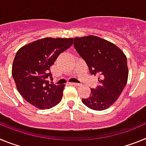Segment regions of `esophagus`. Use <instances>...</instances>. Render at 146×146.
Instances as JSON below:
<instances>
[{
	"label": "esophagus",
	"instance_id": "34e87169",
	"mask_svg": "<svg viewBox=\"0 0 146 146\" xmlns=\"http://www.w3.org/2000/svg\"><path fill=\"white\" fill-rule=\"evenodd\" d=\"M71 84L73 85V86H77V87L81 86V84H80V83H76V82H72V83H71Z\"/></svg>",
	"mask_w": 146,
	"mask_h": 146
}]
</instances>
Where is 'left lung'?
Here are the masks:
<instances>
[{"instance_id":"1","label":"left lung","mask_w":146,"mask_h":146,"mask_svg":"<svg viewBox=\"0 0 146 146\" xmlns=\"http://www.w3.org/2000/svg\"><path fill=\"white\" fill-rule=\"evenodd\" d=\"M74 47L86 62L91 74L99 75V85L82 103L94 110L110 107L123 91L128 79L126 55L116 45L95 36L74 38Z\"/></svg>"}]
</instances>
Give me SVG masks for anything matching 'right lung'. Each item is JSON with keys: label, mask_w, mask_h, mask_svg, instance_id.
I'll use <instances>...</instances> for the list:
<instances>
[{"label": "right lung", "mask_w": 146, "mask_h": 146, "mask_svg": "<svg viewBox=\"0 0 146 146\" xmlns=\"http://www.w3.org/2000/svg\"><path fill=\"white\" fill-rule=\"evenodd\" d=\"M73 38H44L18 50L12 65L13 79L24 99L37 108L50 109L61 101L64 85L49 83L50 66L58 55L69 48Z\"/></svg>", "instance_id": "obj_1"}]
</instances>
